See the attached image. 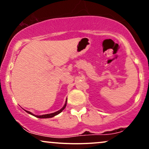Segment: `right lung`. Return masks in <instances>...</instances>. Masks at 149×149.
<instances>
[{
  "mask_svg": "<svg viewBox=\"0 0 149 149\" xmlns=\"http://www.w3.org/2000/svg\"><path fill=\"white\" fill-rule=\"evenodd\" d=\"M66 104H67V100H66V102H65V105L63 106V107L61 109H60L59 111H56V112H54V113H53L46 114V115H34V114H32V113H31V112H30V111H26L27 113L30 114V115H34V117H38V118H51V117H53L56 116V115H57L58 114H59L60 113H61V112L63 111V110H64V108H65V106H66Z\"/></svg>",
  "mask_w": 149,
  "mask_h": 149,
  "instance_id": "obj_1",
  "label": "right lung"
}]
</instances>
